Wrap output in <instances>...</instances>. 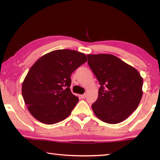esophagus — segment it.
<instances>
[{"label": "esophagus", "mask_w": 160, "mask_h": 160, "mask_svg": "<svg viewBox=\"0 0 160 160\" xmlns=\"http://www.w3.org/2000/svg\"><path fill=\"white\" fill-rule=\"evenodd\" d=\"M80 98H82V99H84V98H86V94L84 93V94H82V95H80Z\"/></svg>", "instance_id": "34e87169"}]
</instances>
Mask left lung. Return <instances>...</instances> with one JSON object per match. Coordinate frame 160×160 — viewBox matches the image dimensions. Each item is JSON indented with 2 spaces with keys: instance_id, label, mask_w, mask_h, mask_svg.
Here are the masks:
<instances>
[{
  "instance_id": "left-lung-1",
  "label": "left lung",
  "mask_w": 160,
  "mask_h": 160,
  "mask_svg": "<svg viewBox=\"0 0 160 160\" xmlns=\"http://www.w3.org/2000/svg\"><path fill=\"white\" fill-rule=\"evenodd\" d=\"M88 64L100 84L95 115L108 124H118L138 108L142 96L140 73L111 54H89Z\"/></svg>"
}]
</instances>
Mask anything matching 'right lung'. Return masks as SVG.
<instances>
[{"label":"right lung","mask_w":160,"mask_h":160,"mask_svg":"<svg viewBox=\"0 0 160 160\" xmlns=\"http://www.w3.org/2000/svg\"><path fill=\"white\" fill-rule=\"evenodd\" d=\"M87 60L82 53L59 49L33 64L22 82V95L36 120L53 124L69 116L79 101L70 89L71 75Z\"/></svg>","instance_id":"add662e5"}]
</instances>
